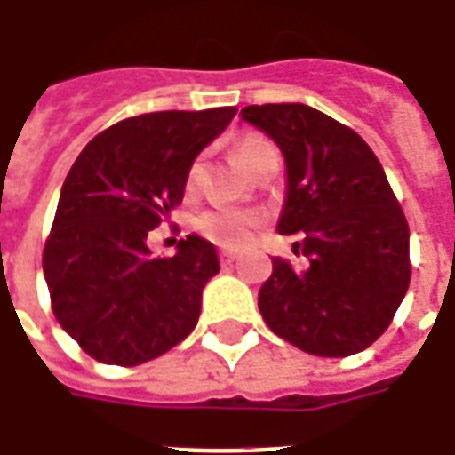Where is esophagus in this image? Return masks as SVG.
Segmentation results:
<instances>
[{"instance_id":"esophagus-1","label":"esophagus","mask_w":455,"mask_h":455,"mask_svg":"<svg viewBox=\"0 0 455 455\" xmlns=\"http://www.w3.org/2000/svg\"><path fill=\"white\" fill-rule=\"evenodd\" d=\"M219 258H221V263H224V266H231V263H234L238 256L234 253V251H221V253H219Z\"/></svg>"}]
</instances>
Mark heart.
<instances>
[{"label":"heart","instance_id":"obj_1","mask_svg":"<svg viewBox=\"0 0 455 455\" xmlns=\"http://www.w3.org/2000/svg\"><path fill=\"white\" fill-rule=\"evenodd\" d=\"M270 148L273 146L266 139L246 136V139L238 140L236 158L243 168L251 170V165ZM199 170H202V163L197 160L189 168V182L199 178ZM258 224H260V217L256 212H246V209H212L197 219L199 234L221 248H243L246 243H251Z\"/></svg>","mask_w":455,"mask_h":455}]
</instances>
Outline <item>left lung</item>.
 Wrapping results in <instances>:
<instances>
[{"instance_id": "obj_1", "label": "left lung", "mask_w": 455, "mask_h": 455, "mask_svg": "<svg viewBox=\"0 0 455 455\" xmlns=\"http://www.w3.org/2000/svg\"><path fill=\"white\" fill-rule=\"evenodd\" d=\"M241 119L275 140L287 192L277 219L299 234L307 267L273 260L258 292L270 331L297 348L343 358L390 326L410 287V227L380 160L348 126L307 104H251Z\"/></svg>"}]
</instances>
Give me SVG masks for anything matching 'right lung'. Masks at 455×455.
<instances>
[{"label":"right lung","instance_id":"1","mask_svg":"<svg viewBox=\"0 0 455 455\" xmlns=\"http://www.w3.org/2000/svg\"><path fill=\"white\" fill-rule=\"evenodd\" d=\"M236 107L131 116L94 136L60 189L44 248L53 315L107 365H140L197 326L202 290L219 273L217 248L197 234L172 258L146 238L182 202L192 163Z\"/></svg>","mask_w":455,"mask_h":455}]
</instances>
